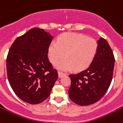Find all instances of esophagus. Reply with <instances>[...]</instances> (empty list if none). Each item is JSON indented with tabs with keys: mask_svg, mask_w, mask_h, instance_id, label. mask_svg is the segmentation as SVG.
<instances>
[{
	"mask_svg": "<svg viewBox=\"0 0 123 123\" xmlns=\"http://www.w3.org/2000/svg\"><path fill=\"white\" fill-rule=\"evenodd\" d=\"M58 76H59V78H62V77H63V76H65V75H66V74H65V73H63L62 71H58Z\"/></svg>",
	"mask_w": 123,
	"mask_h": 123,
	"instance_id": "esophagus-1",
	"label": "esophagus"
}]
</instances>
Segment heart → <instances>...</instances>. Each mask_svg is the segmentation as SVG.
<instances>
[{"instance_id":"obj_1","label":"heart","mask_w":123,"mask_h":123,"mask_svg":"<svg viewBox=\"0 0 123 123\" xmlns=\"http://www.w3.org/2000/svg\"><path fill=\"white\" fill-rule=\"evenodd\" d=\"M98 50V43L93 38L73 32H66L57 38L56 42L49 46L48 56L50 62L58 69L68 71L73 69L80 71L92 63Z\"/></svg>"}]
</instances>
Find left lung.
Instances as JSON below:
<instances>
[{
	"instance_id": "8db88e82",
	"label": "left lung",
	"mask_w": 123,
	"mask_h": 123,
	"mask_svg": "<svg viewBox=\"0 0 123 123\" xmlns=\"http://www.w3.org/2000/svg\"><path fill=\"white\" fill-rule=\"evenodd\" d=\"M115 61L108 42L100 37L97 53L89 67L80 73L69 75L70 99L82 106L91 105L101 99L112 81Z\"/></svg>"
}]
</instances>
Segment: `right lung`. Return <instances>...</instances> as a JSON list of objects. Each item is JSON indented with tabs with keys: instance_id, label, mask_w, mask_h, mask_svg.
I'll list each match as a JSON object with an SVG mask.
<instances>
[{
	"instance_id": "right-lung-1",
	"label": "right lung",
	"mask_w": 123,
	"mask_h": 123,
	"mask_svg": "<svg viewBox=\"0 0 123 123\" xmlns=\"http://www.w3.org/2000/svg\"><path fill=\"white\" fill-rule=\"evenodd\" d=\"M53 36L37 28L18 37L6 57L7 78L20 99L28 104L44 102L58 79L57 70L48 58Z\"/></svg>"
}]
</instances>
